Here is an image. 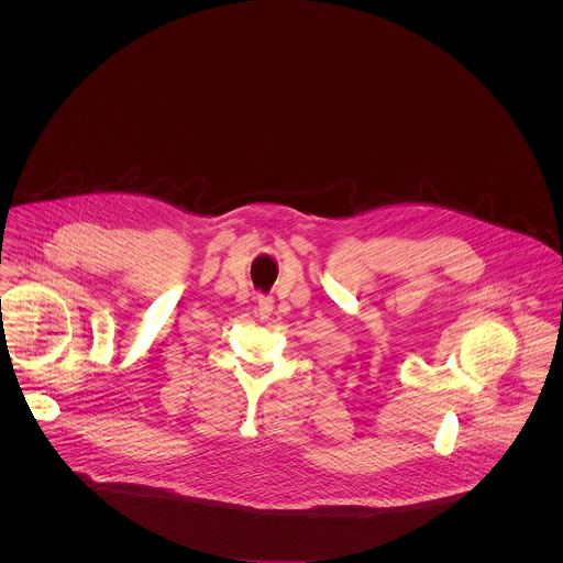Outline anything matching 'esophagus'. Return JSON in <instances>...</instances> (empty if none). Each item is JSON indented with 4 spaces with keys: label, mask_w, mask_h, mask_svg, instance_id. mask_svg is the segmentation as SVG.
<instances>
[{
    "label": "esophagus",
    "mask_w": 563,
    "mask_h": 563,
    "mask_svg": "<svg viewBox=\"0 0 563 563\" xmlns=\"http://www.w3.org/2000/svg\"><path fill=\"white\" fill-rule=\"evenodd\" d=\"M273 312V297H257V317L260 319H268V314Z\"/></svg>",
    "instance_id": "34e87169"
}]
</instances>
